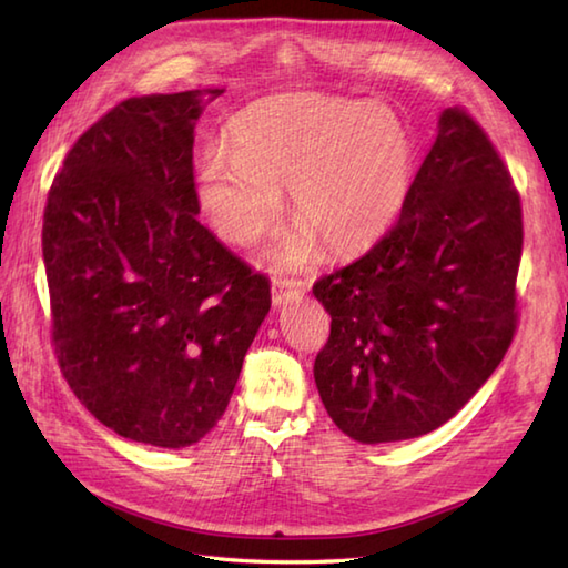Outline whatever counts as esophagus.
<instances>
[{"mask_svg": "<svg viewBox=\"0 0 568 568\" xmlns=\"http://www.w3.org/2000/svg\"><path fill=\"white\" fill-rule=\"evenodd\" d=\"M304 298V286L292 280H276L272 284V301L274 306H284V304H294V301Z\"/></svg>", "mask_w": 568, "mask_h": 568, "instance_id": "34e87169", "label": "esophagus"}]
</instances>
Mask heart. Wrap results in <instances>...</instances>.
I'll return each mask as SVG.
<instances>
[{"mask_svg":"<svg viewBox=\"0 0 568 568\" xmlns=\"http://www.w3.org/2000/svg\"><path fill=\"white\" fill-rule=\"evenodd\" d=\"M414 183V142L395 112L363 100L296 92L262 100L230 124V152L199 169V203L220 240L250 247L274 225L288 189L298 223L274 260L298 270L355 254L387 233Z\"/></svg>","mask_w":568,"mask_h":568,"instance_id":"obj_1","label":"heart"}]
</instances>
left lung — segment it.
<instances>
[{"label": "left lung", "mask_w": 568, "mask_h": 568, "mask_svg": "<svg viewBox=\"0 0 568 568\" xmlns=\"http://www.w3.org/2000/svg\"><path fill=\"white\" fill-rule=\"evenodd\" d=\"M523 205L483 126L448 108L389 233L321 276L323 407L361 444L429 434L500 365L517 328Z\"/></svg>", "instance_id": "left-lung-1"}]
</instances>
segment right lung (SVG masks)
<instances>
[{
	"label": "right lung",
	"instance_id": "obj_1",
	"mask_svg": "<svg viewBox=\"0 0 568 568\" xmlns=\"http://www.w3.org/2000/svg\"><path fill=\"white\" fill-rule=\"evenodd\" d=\"M203 95L114 105L65 154L43 211L61 373L100 424L161 448L217 424L272 306L267 276L195 217Z\"/></svg>",
	"mask_w": 568,
	"mask_h": 568
}]
</instances>
